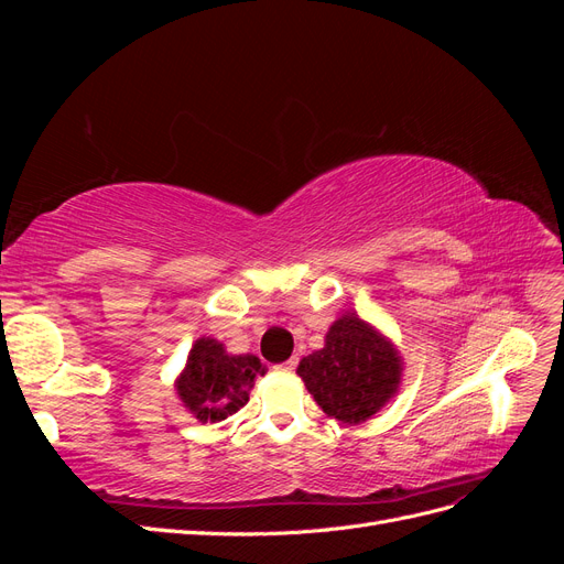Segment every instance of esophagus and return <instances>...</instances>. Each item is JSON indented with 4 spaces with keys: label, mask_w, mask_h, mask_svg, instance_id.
Wrapping results in <instances>:
<instances>
[{
    "label": "esophagus",
    "mask_w": 564,
    "mask_h": 564,
    "mask_svg": "<svg viewBox=\"0 0 564 564\" xmlns=\"http://www.w3.org/2000/svg\"><path fill=\"white\" fill-rule=\"evenodd\" d=\"M296 362H299V357H292V360H286V362L278 365L275 369H278V371H286V373H292V371L296 369Z\"/></svg>",
    "instance_id": "34e87169"
}]
</instances>
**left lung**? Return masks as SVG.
Masks as SVG:
<instances>
[{
	"mask_svg": "<svg viewBox=\"0 0 564 564\" xmlns=\"http://www.w3.org/2000/svg\"><path fill=\"white\" fill-rule=\"evenodd\" d=\"M404 360L398 346L357 313H344L305 355L296 373L322 412L348 425L365 423L398 395Z\"/></svg>",
	"mask_w": 564,
	"mask_h": 564,
	"instance_id": "obj_1",
	"label": "left lung"
}]
</instances>
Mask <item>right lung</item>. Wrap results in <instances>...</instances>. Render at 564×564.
Returning a JSON list of instances; mask_svg holds the SVG:
<instances>
[{
    "label": "right lung",
    "mask_w": 564,
    "mask_h": 564,
    "mask_svg": "<svg viewBox=\"0 0 564 564\" xmlns=\"http://www.w3.org/2000/svg\"><path fill=\"white\" fill-rule=\"evenodd\" d=\"M265 365L256 355H230L220 340L199 336L185 367L174 381L183 406L199 423H218L249 402L256 377H263Z\"/></svg>",
    "instance_id": "obj_1"
}]
</instances>
